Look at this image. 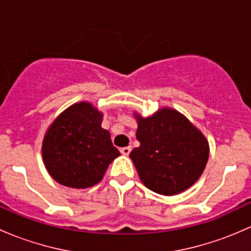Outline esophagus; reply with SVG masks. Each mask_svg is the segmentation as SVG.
<instances>
[{
	"label": "esophagus",
	"mask_w": 251,
	"mask_h": 251,
	"mask_svg": "<svg viewBox=\"0 0 251 251\" xmlns=\"http://www.w3.org/2000/svg\"><path fill=\"white\" fill-rule=\"evenodd\" d=\"M131 149H132V148H131L130 146H128V147H124V148H121V149H120V151H121V154H123V155H126V156H127L128 154H130Z\"/></svg>",
	"instance_id": "obj_1"
}]
</instances>
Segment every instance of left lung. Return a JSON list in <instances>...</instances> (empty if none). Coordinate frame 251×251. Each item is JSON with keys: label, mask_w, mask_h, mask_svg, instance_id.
I'll return each mask as SVG.
<instances>
[{"label": "left lung", "mask_w": 251, "mask_h": 251, "mask_svg": "<svg viewBox=\"0 0 251 251\" xmlns=\"http://www.w3.org/2000/svg\"><path fill=\"white\" fill-rule=\"evenodd\" d=\"M140 147L130 153L144 186L155 193L175 196L193 186L209 159L203 133L179 111L159 109L148 118L135 113Z\"/></svg>", "instance_id": "1"}]
</instances>
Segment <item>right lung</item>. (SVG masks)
I'll return each instance as SVG.
<instances>
[{
	"mask_svg": "<svg viewBox=\"0 0 251 251\" xmlns=\"http://www.w3.org/2000/svg\"><path fill=\"white\" fill-rule=\"evenodd\" d=\"M103 114L91 103H75L48 127L42 158L48 174L63 186L88 188L104 176L120 155L110 133L102 128Z\"/></svg>",
	"mask_w": 251,
	"mask_h": 251,
	"instance_id": "1",
	"label": "right lung"
}]
</instances>
